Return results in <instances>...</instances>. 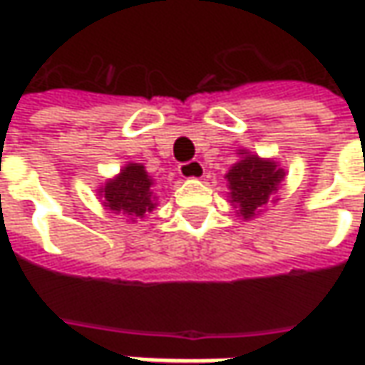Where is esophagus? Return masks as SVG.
<instances>
[{
	"mask_svg": "<svg viewBox=\"0 0 365 365\" xmlns=\"http://www.w3.org/2000/svg\"><path fill=\"white\" fill-rule=\"evenodd\" d=\"M178 175L182 178H203L205 176V166L203 162L199 160H190L185 162L178 166Z\"/></svg>",
	"mask_w": 365,
	"mask_h": 365,
	"instance_id": "1",
	"label": "esophagus"
}]
</instances>
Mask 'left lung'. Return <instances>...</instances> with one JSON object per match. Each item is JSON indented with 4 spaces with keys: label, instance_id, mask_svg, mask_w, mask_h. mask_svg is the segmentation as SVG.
<instances>
[{
    "label": "left lung",
    "instance_id": "obj_1",
    "mask_svg": "<svg viewBox=\"0 0 365 365\" xmlns=\"http://www.w3.org/2000/svg\"><path fill=\"white\" fill-rule=\"evenodd\" d=\"M240 160L227 170V189L230 203L233 205L237 217H258L268 201H278L274 195L278 192L280 182L284 180L287 170L274 158H259L250 150H237Z\"/></svg>",
    "mask_w": 365,
    "mask_h": 365
}]
</instances>
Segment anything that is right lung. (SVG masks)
<instances>
[{"mask_svg":"<svg viewBox=\"0 0 365 365\" xmlns=\"http://www.w3.org/2000/svg\"><path fill=\"white\" fill-rule=\"evenodd\" d=\"M97 195L107 211L125 215L128 219H144L158 205L154 195V178L140 162H128L113 178L97 189Z\"/></svg>","mask_w":365,"mask_h":365,"instance_id":"right-lung-1","label":"right lung"}]
</instances>
